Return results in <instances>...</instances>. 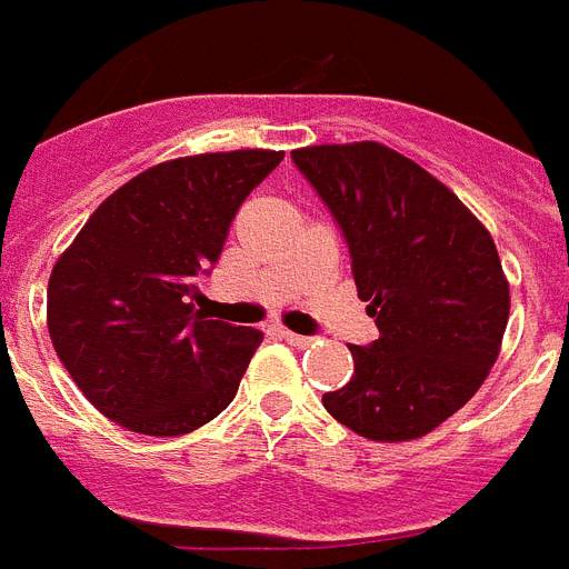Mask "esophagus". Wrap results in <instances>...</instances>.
I'll use <instances>...</instances> for the list:
<instances>
[{"label": "esophagus", "instance_id": "obj_1", "mask_svg": "<svg viewBox=\"0 0 569 569\" xmlns=\"http://www.w3.org/2000/svg\"><path fill=\"white\" fill-rule=\"evenodd\" d=\"M280 336H283L289 345H295V348H307V345H312V339H309V336H298V332H292V330H280Z\"/></svg>", "mask_w": 569, "mask_h": 569}]
</instances>
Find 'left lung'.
I'll use <instances>...</instances> for the list:
<instances>
[{"instance_id":"obj_1","label":"left lung","mask_w":569,"mask_h":569,"mask_svg":"<svg viewBox=\"0 0 569 569\" xmlns=\"http://www.w3.org/2000/svg\"><path fill=\"white\" fill-rule=\"evenodd\" d=\"M348 239L380 339L348 345L353 377L332 418L371 441H412L477 395L500 357L509 280L482 221L415 160L380 142L292 151Z\"/></svg>"}]
</instances>
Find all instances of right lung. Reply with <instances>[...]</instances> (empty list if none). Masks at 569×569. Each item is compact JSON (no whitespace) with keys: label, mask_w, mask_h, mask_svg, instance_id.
<instances>
[{"label":"right lung","mask_w":569,"mask_h":569,"mask_svg":"<svg viewBox=\"0 0 569 569\" xmlns=\"http://www.w3.org/2000/svg\"><path fill=\"white\" fill-rule=\"evenodd\" d=\"M283 151L157 163L96 207L49 277L46 325L69 377L104 418L187 436L237 397L262 332L207 321L198 277L219 262L239 204Z\"/></svg>","instance_id":"add662e5"}]
</instances>
